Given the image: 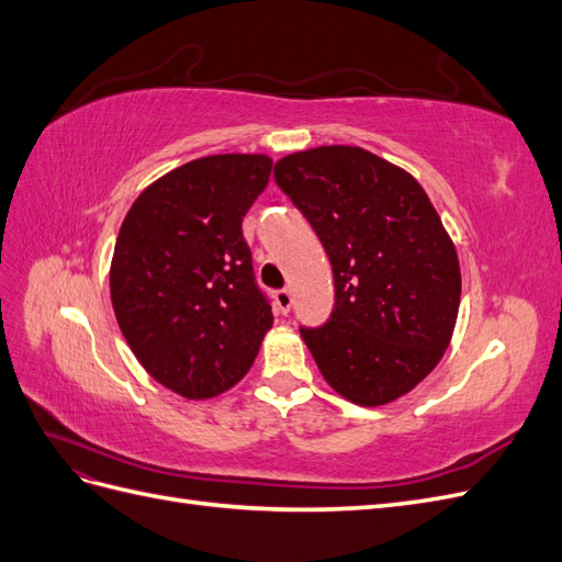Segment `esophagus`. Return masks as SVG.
<instances>
[{
    "label": "esophagus",
    "instance_id": "34e87169",
    "mask_svg": "<svg viewBox=\"0 0 562 562\" xmlns=\"http://www.w3.org/2000/svg\"><path fill=\"white\" fill-rule=\"evenodd\" d=\"M274 300H277V307H279L281 314L291 312L293 295H291V291H288V288H281V291H277V293H274Z\"/></svg>",
    "mask_w": 562,
    "mask_h": 562
}]
</instances>
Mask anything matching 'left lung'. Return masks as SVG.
<instances>
[{
	"label": "left lung",
	"instance_id": "1",
	"mask_svg": "<svg viewBox=\"0 0 562 562\" xmlns=\"http://www.w3.org/2000/svg\"><path fill=\"white\" fill-rule=\"evenodd\" d=\"M274 180L333 265L330 318L300 326L321 375L351 403L396 401L448 349L462 295L457 250L427 192L403 168L349 145L288 155Z\"/></svg>",
	"mask_w": 562,
	"mask_h": 562
}]
</instances>
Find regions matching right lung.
Here are the masks:
<instances>
[{
    "mask_svg": "<svg viewBox=\"0 0 562 562\" xmlns=\"http://www.w3.org/2000/svg\"><path fill=\"white\" fill-rule=\"evenodd\" d=\"M269 173L265 155L194 159L151 182L119 229V328L149 375L180 396L234 386L274 323L241 229Z\"/></svg>",
    "mask_w": 562,
    "mask_h": 562,
    "instance_id": "right-lung-1",
    "label": "right lung"
}]
</instances>
